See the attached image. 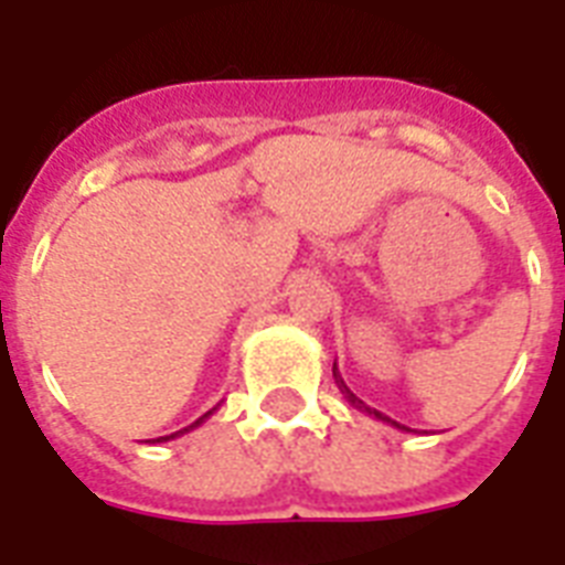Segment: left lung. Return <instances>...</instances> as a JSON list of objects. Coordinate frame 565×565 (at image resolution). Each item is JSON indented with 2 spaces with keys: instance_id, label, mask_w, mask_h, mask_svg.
Wrapping results in <instances>:
<instances>
[{
  "instance_id": "obj_1",
  "label": "left lung",
  "mask_w": 565,
  "mask_h": 565,
  "mask_svg": "<svg viewBox=\"0 0 565 565\" xmlns=\"http://www.w3.org/2000/svg\"><path fill=\"white\" fill-rule=\"evenodd\" d=\"M334 381H337V386H340V393L345 395V402L352 404V407H358V411H363V413H370V416H375V419L386 422V425H393V428H398V430H411V428H407V425H402V422L390 419V416H384V413L375 411V407H370V404H363L361 398H358V395H354L352 390H349V386H345L343 375H340V370H337V363H334Z\"/></svg>"
}]
</instances>
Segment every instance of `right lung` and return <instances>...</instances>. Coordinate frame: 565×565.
I'll return each mask as SVG.
<instances>
[{
	"label": "right lung",
	"mask_w": 565,
	"mask_h": 565,
	"mask_svg": "<svg viewBox=\"0 0 565 565\" xmlns=\"http://www.w3.org/2000/svg\"><path fill=\"white\" fill-rule=\"evenodd\" d=\"M216 407H220V404H216ZM216 407H211V411L204 413V416H199V419L193 422V425H188V428H181V430H175V434H170V437H158L154 439V443H167V439H175V437H181V434H188V430H193V428H199V425H202L204 419H207V416H213V411H216Z\"/></svg>",
	"instance_id": "add662e5"
}]
</instances>
